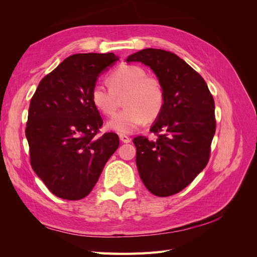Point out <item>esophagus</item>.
I'll return each instance as SVG.
<instances>
[{"instance_id":"esophagus-1","label":"esophagus","mask_w":257,"mask_h":257,"mask_svg":"<svg viewBox=\"0 0 257 257\" xmlns=\"http://www.w3.org/2000/svg\"><path fill=\"white\" fill-rule=\"evenodd\" d=\"M119 137H120V141H121L122 143H124V144H128V143H131V141H132V139H131L128 136L124 135V134H120Z\"/></svg>"}]
</instances>
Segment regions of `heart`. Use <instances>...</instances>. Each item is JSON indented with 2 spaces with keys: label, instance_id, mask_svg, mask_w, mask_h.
<instances>
[{
  "label": "heart",
  "instance_id": "obj_1",
  "mask_svg": "<svg viewBox=\"0 0 257 257\" xmlns=\"http://www.w3.org/2000/svg\"><path fill=\"white\" fill-rule=\"evenodd\" d=\"M108 85L95 83L91 90V102L105 115H111L123 97L125 109L115 113L107 127L121 134H131L147 120L161 114L165 104V91L161 80L147 75L142 66L122 64L108 76Z\"/></svg>",
  "mask_w": 257,
  "mask_h": 257
}]
</instances>
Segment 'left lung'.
I'll list each match as a JSON object with an SVG mask.
<instances>
[{"mask_svg":"<svg viewBox=\"0 0 257 257\" xmlns=\"http://www.w3.org/2000/svg\"><path fill=\"white\" fill-rule=\"evenodd\" d=\"M126 62L149 66L164 88V108L150 128L157 141L137 136L133 143L146 188L160 197L174 195L208 164L216 127L213 96L203 77L170 51L147 48Z\"/></svg>","mask_w":257,"mask_h":257,"instance_id":"1","label":"left lung"}]
</instances>
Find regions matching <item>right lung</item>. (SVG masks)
Segmentation results:
<instances>
[{
	"label": "right lung",
	"instance_id": "1",
	"mask_svg": "<svg viewBox=\"0 0 257 257\" xmlns=\"http://www.w3.org/2000/svg\"><path fill=\"white\" fill-rule=\"evenodd\" d=\"M118 60L112 52L73 54L44 77L31 98L26 127L31 166L60 198L89 195L118 149L116 134L97 136L103 119L90 97L98 75Z\"/></svg>",
	"mask_w": 257,
	"mask_h": 257
}]
</instances>
